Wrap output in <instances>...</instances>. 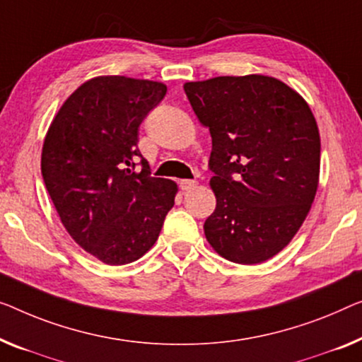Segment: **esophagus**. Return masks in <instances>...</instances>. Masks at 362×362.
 I'll list each match as a JSON object with an SVG mask.
<instances>
[{
  "mask_svg": "<svg viewBox=\"0 0 362 362\" xmlns=\"http://www.w3.org/2000/svg\"><path fill=\"white\" fill-rule=\"evenodd\" d=\"M197 183H198L197 180H180L179 185L183 192H190L197 187Z\"/></svg>",
  "mask_w": 362,
  "mask_h": 362,
  "instance_id": "34e87169",
  "label": "esophagus"
}]
</instances>
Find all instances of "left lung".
Here are the masks:
<instances>
[{"label":"left lung","instance_id":"left-lung-1","mask_svg":"<svg viewBox=\"0 0 362 362\" xmlns=\"http://www.w3.org/2000/svg\"><path fill=\"white\" fill-rule=\"evenodd\" d=\"M183 89L213 139L216 209L204 235L226 260L267 262L298 233L319 187L320 134L310 107L263 74L219 76Z\"/></svg>","mask_w":362,"mask_h":362}]
</instances>
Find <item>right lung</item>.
<instances>
[{
	"label": "right lung",
	"instance_id": "obj_1",
	"mask_svg": "<svg viewBox=\"0 0 362 362\" xmlns=\"http://www.w3.org/2000/svg\"><path fill=\"white\" fill-rule=\"evenodd\" d=\"M165 93L158 81H86L64 100L43 141L42 177L64 229L107 265L141 258L174 206L177 185L151 177L138 149V128Z\"/></svg>",
	"mask_w": 362,
	"mask_h": 362
}]
</instances>
